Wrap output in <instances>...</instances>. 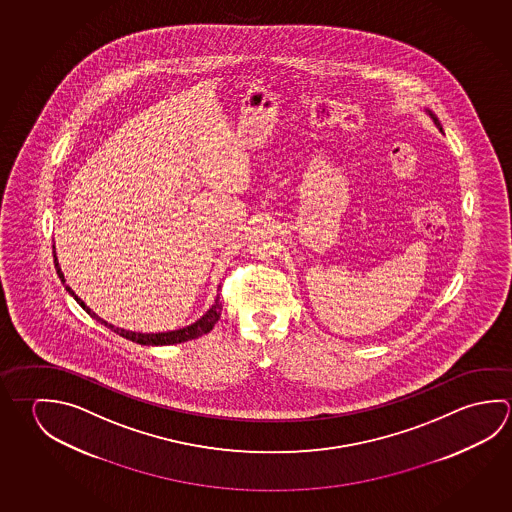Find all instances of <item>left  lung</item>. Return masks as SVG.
<instances>
[{
	"label": "left lung",
	"mask_w": 512,
	"mask_h": 512,
	"mask_svg": "<svg viewBox=\"0 0 512 512\" xmlns=\"http://www.w3.org/2000/svg\"><path fill=\"white\" fill-rule=\"evenodd\" d=\"M428 115H430L431 118H433V122H435V126L439 127L440 131H442V127H440L439 120H437V117L431 113L430 109H428Z\"/></svg>",
	"instance_id": "8db88e82"
}]
</instances>
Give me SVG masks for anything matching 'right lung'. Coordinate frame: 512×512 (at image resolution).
Segmentation results:
<instances>
[{
    "mask_svg": "<svg viewBox=\"0 0 512 512\" xmlns=\"http://www.w3.org/2000/svg\"><path fill=\"white\" fill-rule=\"evenodd\" d=\"M55 269H57V275L61 278V282H63L64 287H66V291H68V293H70V295L79 302V305H81L82 309H84L86 313L90 314L91 318H95L97 322L104 323L106 327H109L111 331H115L117 334H120L122 338L135 341V343H140V345H174V343H183V341L199 338V336H203V334H207V332L212 331V327L216 325L217 320H219V316H221V311H223L221 296H217L216 302H214V305L208 309L207 313L203 314V316L199 318L198 322L192 323L189 327H183V329H178V331L156 332V334H154V332L153 334H142V332L126 331V329H118L115 325L104 322L102 318H99L97 314L91 311L88 305L82 302L79 296L73 293L72 287L66 286V280H64L63 271L59 268V262H57V259H55Z\"/></svg>",
    "mask_w": 512,
    "mask_h": 512,
    "instance_id": "1",
    "label": "right lung"
}]
</instances>
